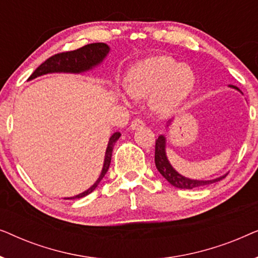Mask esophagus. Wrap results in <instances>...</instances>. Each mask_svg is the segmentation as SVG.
<instances>
[{
  "mask_svg": "<svg viewBox=\"0 0 258 258\" xmlns=\"http://www.w3.org/2000/svg\"><path fill=\"white\" fill-rule=\"evenodd\" d=\"M143 126H144V122L140 118L134 119V121L132 122V124H130V128H132L133 130H139L141 128H143Z\"/></svg>",
  "mask_w": 258,
  "mask_h": 258,
  "instance_id": "1",
  "label": "esophagus"
}]
</instances>
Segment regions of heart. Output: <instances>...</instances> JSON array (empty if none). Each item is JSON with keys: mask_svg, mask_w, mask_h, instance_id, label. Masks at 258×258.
Here are the masks:
<instances>
[{"mask_svg": "<svg viewBox=\"0 0 258 258\" xmlns=\"http://www.w3.org/2000/svg\"><path fill=\"white\" fill-rule=\"evenodd\" d=\"M195 74L188 66L170 56L148 57L130 67L125 88L117 90L125 104L130 98L150 97L151 109L158 115H170L177 110L195 87Z\"/></svg>", "mask_w": 258, "mask_h": 258, "instance_id": "obj_1", "label": "heart"}]
</instances>
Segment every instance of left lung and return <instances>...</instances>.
Listing matches in <instances>:
<instances>
[{"mask_svg":"<svg viewBox=\"0 0 258 258\" xmlns=\"http://www.w3.org/2000/svg\"><path fill=\"white\" fill-rule=\"evenodd\" d=\"M232 89L238 90L239 93L242 94V91L238 89L237 87L235 86H229ZM172 119H169L167 122V128L171 124ZM155 164H156L157 170L160 171V174L163 176V177L167 179V181L170 183L171 185L176 186V188L179 189H195L200 188V186L211 184V183L221 181L222 178H224L227 174L223 176H220V177H216L214 179H192L189 177H185L179 174L178 171L175 170V168L172 167L170 162L168 160L167 156V139H165L164 135H160L158 139L156 140V146H155Z\"/></svg>","mask_w":258,"mask_h":258,"instance_id":"8db88e82","label":"left lung"}]
</instances>
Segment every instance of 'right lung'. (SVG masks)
<instances>
[{"label": "right lung", "mask_w": 258, "mask_h": 258, "mask_svg": "<svg viewBox=\"0 0 258 258\" xmlns=\"http://www.w3.org/2000/svg\"><path fill=\"white\" fill-rule=\"evenodd\" d=\"M109 51H110V47L105 43H91L87 44L84 47L77 49L74 51H67L61 52V54H56L51 57H49L47 61H44L35 72L31 74L28 81H31L36 77H40L42 75H47V74H54V73H67V74H82L87 73L89 70H93L100 66L104 58L107 57ZM119 137L121 134L116 132L112 134L109 139L107 149H105L104 155V162L103 167H102V171L96 182L87 189L86 191L79 194V195L73 197H66V200H75V199H82V197L89 195L93 192L97 185L100 184L102 178L107 174L109 165L111 162V155L114 146Z\"/></svg>", "instance_id": "obj_1"}]
</instances>
